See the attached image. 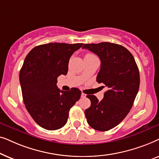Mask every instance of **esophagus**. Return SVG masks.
<instances>
[{
	"instance_id": "1",
	"label": "esophagus",
	"mask_w": 159,
	"mask_h": 159,
	"mask_svg": "<svg viewBox=\"0 0 159 159\" xmlns=\"http://www.w3.org/2000/svg\"><path fill=\"white\" fill-rule=\"evenodd\" d=\"M81 97H82V98H85V97H86V95L84 94V93H82V94H81Z\"/></svg>"
}]
</instances>
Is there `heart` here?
I'll use <instances>...</instances> for the list:
<instances>
[{"label":"heart","mask_w":159,"mask_h":159,"mask_svg":"<svg viewBox=\"0 0 159 159\" xmlns=\"http://www.w3.org/2000/svg\"><path fill=\"white\" fill-rule=\"evenodd\" d=\"M93 56V55H92V54H89V53L86 54V55H85V56Z\"/></svg>","instance_id":"1"}]
</instances>
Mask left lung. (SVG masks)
I'll return each instance as SVG.
<instances>
[{"label":"left lung","mask_w":159,"mask_h":159,"mask_svg":"<svg viewBox=\"0 0 159 159\" xmlns=\"http://www.w3.org/2000/svg\"><path fill=\"white\" fill-rule=\"evenodd\" d=\"M82 48L100 58L96 81L108 88L101 101L95 95H87L91 101L84 111L87 121L93 129L108 131L125 118L133 105L140 86L138 67L132 53L122 45L103 42L84 44Z\"/></svg>","instance_id":"obj_1"}]
</instances>
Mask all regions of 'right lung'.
Returning a JSON list of instances; mask_svg holds the SVG:
<instances>
[{
	"instance_id": "right-lung-1",
	"label": "right lung",
	"mask_w": 159,
	"mask_h": 159,
	"mask_svg": "<svg viewBox=\"0 0 159 159\" xmlns=\"http://www.w3.org/2000/svg\"><path fill=\"white\" fill-rule=\"evenodd\" d=\"M82 45L48 43L34 47L26 56L19 73L23 101L32 118L45 129L64 127L81 96L79 89L60 90L56 83L58 77L68 72L69 58Z\"/></svg>"
}]
</instances>
